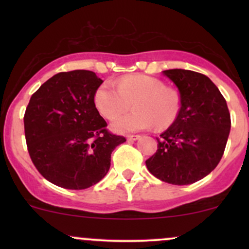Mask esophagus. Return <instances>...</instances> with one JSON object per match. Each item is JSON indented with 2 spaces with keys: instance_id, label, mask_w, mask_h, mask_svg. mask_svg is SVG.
Wrapping results in <instances>:
<instances>
[{
  "instance_id": "1",
  "label": "esophagus",
  "mask_w": 249,
  "mask_h": 249,
  "mask_svg": "<svg viewBox=\"0 0 249 249\" xmlns=\"http://www.w3.org/2000/svg\"><path fill=\"white\" fill-rule=\"evenodd\" d=\"M139 137H141V136H138V134H128V136H127V141L128 142H134V141H137V139H138Z\"/></svg>"
}]
</instances>
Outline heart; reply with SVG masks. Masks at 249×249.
Here are the masks:
<instances>
[{
  "mask_svg": "<svg viewBox=\"0 0 249 249\" xmlns=\"http://www.w3.org/2000/svg\"><path fill=\"white\" fill-rule=\"evenodd\" d=\"M133 103L136 110L121 116L111 126L117 132L170 126L179 115V97L161 79L145 75H130L104 83L97 89L95 104L105 118H115Z\"/></svg>",
  "mask_w": 249,
  "mask_h": 249,
  "instance_id": "obj_1",
  "label": "heart"
}]
</instances>
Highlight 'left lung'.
<instances>
[{"label":"left lung","mask_w":249,"mask_h":249,"mask_svg":"<svg viewBox=\"0 0 249 249\" xmlns=\"http://www.w3.org/2000/svg\"><path fill=\"white\" fill-rule=\"evenodd\" d=\"M178 88L180 110L177 119L160 134L157 152L146 161L156 178L172 185H188L210 174L221 160L231 115L216 85L202 73L165 70Z\"/></svg>","instance_id":"1"}]
</instances>
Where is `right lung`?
I'll list each match as a JSON object with an SVG mask.
<instances>
[{
  "instance_id": "right-lung-1",
  "label": "right lung",
  "mask_w": 249,
  "mask_h": 249,
  "mask_svg": "<svg viewBox=\"0 0 249 249\" xmlns=\"http://www.w3.org/2000/svg\"><path fill=\"white\" fill-rule=\"evenodd\" d=\"M103 81L89 70L59 72L31 96L24 113L28 152L48 181L84 190L107 176L111 153L126 142L107 130L95 105Z\"/></svg>"
}]
</instances>
